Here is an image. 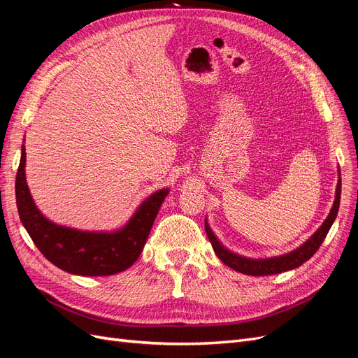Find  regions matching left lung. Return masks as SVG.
<instances>
[{
    "instance_id": "1",
    "label": "left lung",
    "mask_w": 358,
    "mask_h": 358,
    "mask_svg": "<svg viewBox=\"0 0 358 358\" xmlns=\"http://www.w3.org/2000/svg\"><path fill=\"white\" fill-rule=\"evenodd\" d=\"M338 185H336V196L334 201L330 209V213L321 224L320 229L313 233L306 242H303L299 248L292 249V251L282 254V255H276V257H268V258H251V257H245L237 252L230 251L229 248L224 246L222 242L216 237L213 230L210 229L208 218L204 220V229L206 234H208V239L212 243V248L215 254L218 255V258L224 264L231 267L233 270L239 273L245 275H251V276H267V275H276V273H282L288 272V270L296 268L301 266L305 262L318 251V248L321 243L326 239V236L329 230L331 229V225L338 216L339 210V204H341V170L338 167Z\"/></svg>"
}]
</instances>
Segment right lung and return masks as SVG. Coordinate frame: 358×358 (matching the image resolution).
I'll list each match as a JSON object with an SVG mask.
<instances>
[{"label": "right lung", "mask_w": 358, "mask_h": 358, "mask_svg": "<svg viewBox=\"0 0 358 358\" xmlns=\"http://www.w3.org/2000/svg\"><path fill=\"white\" fill-rule=\"evenodd\" d=\"M25 166L27 154L22 145L15 187L19 218L32 242L52 264L71 275L110 276L137 262L161 204L169 196V188L148 196L129 220L115 230H79L53 222L40 212L28 188Z\"/></svg>", "instance_id": "add662e5"}]
</instances>
